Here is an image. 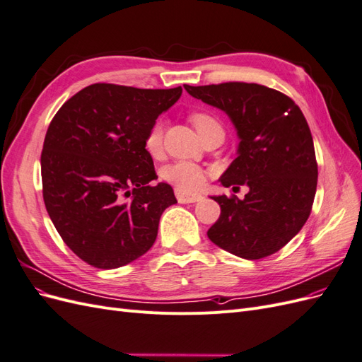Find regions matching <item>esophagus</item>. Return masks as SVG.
<instances>
[{
    "instance_id": "esophagus-1",
    "label": "esophagus",
    "mask_w": 362,
    "mask_h": 362,
    "mask_svg": "<svg viewBox=\"0 0 362 362\" xmlns=\"http://www.w3.org/2000/svg\"><path fill=\"white\" fill-rule=\"evenodd\" d=\"M175 194H177V199L181 204H192V202H198L202 199L201 194L189 193V192H184L181 189H175Z\"/></svg>"
}]
</instances>
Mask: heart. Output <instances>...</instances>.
<instances>
[{"label": "heart", "instance_id": "1", "mask_svg": "<svg viewBox=\"0 0 362 362\" xmlns=\"http://www.w3.org/2000/svg\"><path fill=\"white\" fill-rule=\"evenodd\" d=\"M194 128L198 129V133L202 136L208 129L213 128H222L221 124L208 113H193L190 116ZM163 136H164V122L163 119H157L149 127L146 137H145V148L152 157L160 156L163 148ZM163 178L177 185L178 189L184 192L196 190L204 182V170L198 166V164L190 161H177L172 163L169 166L163 169Z\"/></svg>", "mask_w": 362, "mask_h": 362}]
</instances>
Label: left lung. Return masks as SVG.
<instances>
[{
	"label": "left lung",
	"instance_id": "left-lung-1",
	"mask_svg": "<svg viewBox=\"0 0 362 362\" xmlns=\"http://www.w3.org/2000/svg\"><path fill=\"white\" fill-rule=\"evenodd\" d=\"M184 89L231 119L240 139L237 158L218 181L249 189L245 199L211 196L221 217L208 238L245 259L275 254L308 221L315 196L319 172L303 113L287 95L257 83L184 84Z\"/></svg>",
	"mask_w": 362,
	"mask_h": 362
}]
</instances>
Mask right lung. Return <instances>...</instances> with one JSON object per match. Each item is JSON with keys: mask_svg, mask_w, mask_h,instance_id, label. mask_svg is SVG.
<instances>
[{"mask_svg": "<svg viewBox=\"0 0 362 362\" xmlns=\"http://www.w3.org/2000/svg\"><path fill=\"white\" fill-rule=\"evenodd\" d=\"M181 93V86L96 83L52 117L40 156L43 201L63 242L87 264L117 269L146 254L163 211L177 204L169 184H151L157 173L145 137Z\"/></svg>", "mask_w": 362, "mask_h": 362, "instance_id": "add662e5", "label": "right lung"}]
</instances>
